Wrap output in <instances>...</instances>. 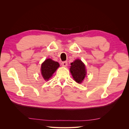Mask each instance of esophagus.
<instances>
[{"label":"esophagus","mask_w":129,"mask_h":129,"mask_svg":"<svg viewBox=\"0 0 129 129\" xmlns=\"http://www.w3.org/2000/svg\"><path fill=\"white\" fill-rule=\"evenodd\" d=\"M67 64H68V63H67V61H63V62H62V63H61L62 66H63V67H66V66H67Z\"/></svg>","instance_id":"1"}]
</instances>
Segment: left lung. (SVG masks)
<instances>
[{"label":"left lung","instance_id":"obj_1","mask_svg":"<svg viewBox=\"0 0 129 129\" xmlns=\"http://www.w3.org/2000/svg\"><path fill=\"white\" fill-rule=\"evenodd\" d=\"M70 72L76 82L81 83L86 75L85 65L80 60H76L71 63Z\"/></svg>","mask_w":129,"mask_h":129}]
</instances>
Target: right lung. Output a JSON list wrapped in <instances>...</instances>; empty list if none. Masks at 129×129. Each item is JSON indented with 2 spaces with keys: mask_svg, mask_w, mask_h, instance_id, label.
<instances>
[{
  "mask_svg": "<svg viewBox=\"0 0 129 129\" xmlns=\"http://www.w3.org/2000/svg\"><path fill=\"white\" fill-rule=\"evenodd\" d=\"M57 62L53 61L52 59H47L41 64V71L42 77L45 80H48L51 77L53 73L59 67Z\"/></svg>",
  "mask_w": 129,
  "mask_h": 129,
  "instance_id": "1",
  "label": "right lung"
}]
</instances>
